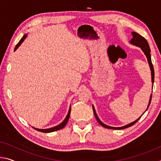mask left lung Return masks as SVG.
<instances>
[{"instance_id":"obj_1","label":"left lung","mask_w":161,"mask_h":161,"mask_svg":"<svg viewBox=\"0 0 161 161\" xmlns=\"http://www.w3.org/2000/svg\"><path fill=\"white\" fill-rule=\"evenodd\" d=\"M132 34V39L130 40V43L131 45H133L136 46V47H138L141 49V50L143 52V53L145 54V55L147 58V60H148V64H149V67H150V69H151V82H152V86H153V83H154V69H153V64H152V62H151V49H150L149 47V45L148 42H147V40L144 38L143 37L141 36L138 33L136 32H131ZM153 87V86H152ZM151 98H152V94H151V96H150V99H149V102H148V107H147V108L146 111L148 109L149 106H150V103H151ZM92 108H93V111H94V116L96 117V119L97 120V121L99 122V124L101 126H102L104 128H107V129H126V128L128 127H130L133 126V124H136V122H137L138 120L140 119V118L141 116H143V114L141 115L139 118L137 119L136 120V121L131 122V123H130L129 124H126L124 126H121V127H113V126H108V125H106L102 122V121L99 119V117H98L97 114L96 113V111H95V108L94 107L93 105H92Z\"/></svg>"}]
</instances>
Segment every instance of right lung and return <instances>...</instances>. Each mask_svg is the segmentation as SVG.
Instances as JSON below:
<instances>
[{"label": "right lung", "instance_id": "add662e5", "mask_svg": "<svg viewBox=\"0 0 161 161\" xmlns=\"http://www.w3.org/2000/svg\"><path fill=\"white\" fill-rule=\"evenodd\" d=\"M27 36H28V34H25L23 36V37L21 38L20 41H19V42L18 43L17 45H16L15 47V50H14V52L17 50V49L20 47V45L22 44L24 42V40H25V38L27 37ZM70 112H71V105L69 107V111H68V113H67V115L66 116V118H65L64 119V121L62 122V123L59 124V125H58V126H55L54 127H52V128H49V129H37V128H35V127H32L34 128L35 129H36L37 130H38V131H40V132H43V133H50V132H54V131H56V130H60L62 129H63V128L66 126V124H67V121L68 120H69V116H70Z\"/></svg>", "mask_w": 161, "mask_h": 161}]
</instances>
